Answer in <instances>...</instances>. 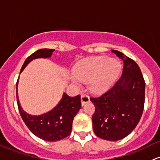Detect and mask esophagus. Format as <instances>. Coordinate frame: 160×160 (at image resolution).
Masks as SVG:
<instances>
[{
    "label": "esophagus",
    "mask_w": 160,
    "mask_h": 160,
    "mask_svg": "<svg viewBox=\"0 0 160 160\" xmlns=\"http://www.w3.org/2000/svg\"><path fill=\"white\" fill-rule=\"evenodd\" d=\"M80 100H81L82 106H83L86 103L89 102V98L87 95H82L81 97H80Z\"/></svg>",
    "instance_id": "obj_1"
}]
</instances>
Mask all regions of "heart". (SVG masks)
Listing matches in <instances>:
<instances>
[{
    "label": "heart",
    "instance_id": "1",
    "mask_svg": "<svg viewBox=\"0 0 160 160\" xmlns=\"http://www.w3.org/2000/svg\"><path fill=\"white\" fill-rule=\"evenodd\" d=\"M120 62L107 56H95L80 60L70 76L71 83L79 86L87 82L88 88L93 93L105 92L116 80L121 72Z\"/></svg>",
    "mask_w": 160,
    "mask_h": 160
}]
</instances>
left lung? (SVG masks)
<instances>
[{
    "label": "left lung",
    "mask_w": 160,
    "mask_h": 160,
    "mask_svg": "<svg viewBox=\"0 0 160 160\" xmlns=\"http://www.w3.org/2000/svg\"><path fill=\"white\" fill-rule=\"evenodd\" d=\"M124 62L122 75L112 89L98 98H91L96 111L92 128L97 137L110 141L122 140L138 125L143 111L145 82L137 63L116 50Z\"/></svg>",
    "instance_id": "obj_1"
}]
</instances>
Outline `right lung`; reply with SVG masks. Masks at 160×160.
<instances>
[{
  "instance_id": "1",
  "label": "right lung",
  "mask_w": 160,
  "mask_h": 160,
  "mask_svg": "<svg viewBox=\"0 0 160 160\" xmlns=\"http://www.w3.org/2000/svg\"><path fill=\"white\" fill-rule=\"evenodd\" d=\"M54 49L42 48L36 51L26 59L21 72L32 61L37 58H49ZM18 82L17 83V100L20 114L28 128L33 134L46 141H58L69 136L71 133L73 118L81 108L80 96L71 97L65 92L58 105L51 111L40 115H32L22 109L18 96Z\"/></svg>"
}]
</instances>
